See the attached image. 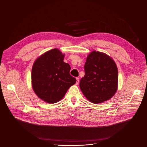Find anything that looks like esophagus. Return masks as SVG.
Masks as SVG:
<instances>
[{
    "mask_svg": "<svg viewBox=\"0 0 147 147\" xmlns=\"http://www.w3.org/2000/svg\"><path fill=\"white\" fill-rule=\"evenodd\" d=\"M76 80H77V81H76V85H78V83H79V78H78V77H77L76 78Z\"/></svg>",
    "mask_w": 147,
    "mask_h": 147,
    "instance_id": "obj_1",
    "label": "esophagus"
}]
</instances>
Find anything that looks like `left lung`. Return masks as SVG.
I'll return each mask as SVG.
<instances>
[{
	"label": "left lung",
	"instance_id": "8db88e82",
	"mask_svg": "<svg viewBox=\"0 0 147 147\" xmlns=\"http://www.w3.org/2000/svg\"><path fill=\"white\" fill-rule=\"evenodd\" d=\"M84 70L80 87L86 99L94 104L111 99L118 88V71L114 60L105 53L93 51L87 57Z\"/></svg>",
	"mask_w": 147,
	"mask_h": 147
}]
</instances>
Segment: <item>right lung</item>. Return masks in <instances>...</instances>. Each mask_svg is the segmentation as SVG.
<instances>
[{"mask_svg":"<svg viewBox=\"0 0 147 147\" xmlns=\"http://www.w3.org/2000/svg\"><path fill=\"white\" fill-rule=\"evenodd\" d=\"M65 54L57 48L38 57L32 70V88L40 99L48 103L61 100L76 82L70 74V65L63 62Z\"/></svg>","mask_w":147,"mask_h":147,"instance_id":"right-lung-1","label":"right lung"}]
</instances>
